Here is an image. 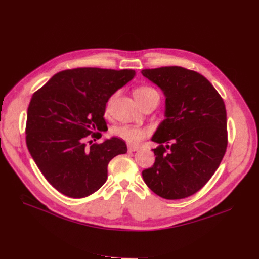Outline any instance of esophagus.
<instances>
[{
  "mask_svg": "<svg viewBox=\"0 0 259 259\" xmlns=\"http://www.w3.org/2000/svg\"><path fill=\"white\" fill-rule=\"evenodd\" d=\"M127 149H128V152H135L140 149V147L137 146H132V145H128L127 146Z\"/></svg>",
  "mask_w": 259,
  "mask_h": 259,
  "instance_id": "obj_1",
  "label": "esophagus"
}]
</instances>
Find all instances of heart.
Listing matches in <instances>:
<instances>
[{
  "label": "heart",
  "instance_id": "1",
  "mask_svg": "<svg viewBox=\"0 0 259 259\" xmlns=\"http://www.w3.org/2000/svg\"><path fill=\"white\" fill-rule=\"evenodd\" d=\"M133 95L136 99V101L140 103V104H144V103L150 101V100H154L156 99L159 101V93L155 90L152 86L149 85H139L133 90ZM116 94H113L109 97V99L106 102L105 105V112L108 113L113 102L115 100ZM114 134L120 139L125 140L126 142L132 144V145H136L141 143L146 135L148 134V131L144 128H140V127H134V126H122L114 129Z\"/></svg>",
  "mask_w": 259,
  "mask_h": 259
}]
</instances>
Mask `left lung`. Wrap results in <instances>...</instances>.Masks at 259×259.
<instances>
[{
	"instance_id": "obj_1",
	"label": "left lung",
	"mask_w": 259,
	"mask_h": 259,
	"mask_svg": "<svg viewBox=\"0 0 259 259\" xmlns=\"http://www.w3.org/2000/svg\"><path fill=\"white\" fill-rule=\"evenodd\" d=\"M163 91L166 118L152 141L159 147L143 170L148 187L167 200L193 196L218 169L228 145L225 103L201 74L181 66L143 70Z\"/></svg>"
}]
</instances>
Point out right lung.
Instances as JSON below:
<instances>
[{
	"label": "right lung",
	"mask_w": 259,
	"mask_h": 259,
	"mask_svg": "<svg viewBox=\"0 0 259 259\" xmlns=\"http://www.w3.org/2000/svg\"><path fill=\"white\" fill-rule=\"evenodd\" d=\"M135 76L133 70L76 67L61 71L33 94L27 112L26 143L48 182L62 195L81 199L107 180V166L127 153L125 142L104 143L95 132L107 127L104 112L111 95Z\"/></svg>",
	"instance_id": "obj_1"
}]
</instances>
